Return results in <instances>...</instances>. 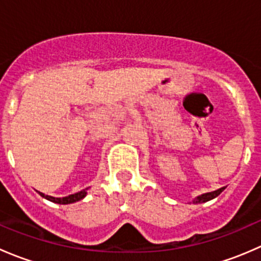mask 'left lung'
I'll use <instances>...</instances> for the list:
<instances>
[{"label": "left lung", "mask_w": 261, "mask_h": 261, "mask_svg": "<svg viewBox=\"0 0 261 261\" xmlns=\"http://www.w3.org/2000/svg\"><path fill=\"white\" fill-rule=\"evenodd\" d=\"M223 189H225V187H223V188L217 189V191H213V192H210V193H204V194H202V196L197 197V198L194 199L193 203H201V202L211 201V199L216 198V197H217L218 194H221V192H222Z\"/></svg>", "instance_id": "1"}]
</instances>
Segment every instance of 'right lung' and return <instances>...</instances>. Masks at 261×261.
<instances>
[{
	"label": "right lung",
	"instance_id": "add662e5",
	"mask_svg": "<svg viewBox=\"0 0 261 261\" xmlns=\"http://www.w3.org/2000/svg\"><path fill=\"white\" fill-rule=\"evenodd\" d=\"M40 193L41 197H44V198L49 199V201L54 202V203H59V204H68V203H74V202L77 201H81L82 198H84L86 197V191H80L77 192V193L74 194H69V196L67 197H63V198H55V197H50V196H46V194L41 193V192H39Z\"/></svg>",
	"mask_w": 261,
	"mask_h": 261
}]
</instances>
